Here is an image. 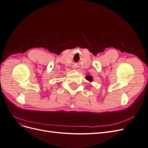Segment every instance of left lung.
Wrapping results in <instances>:
<instances>
[{"label":"left lung","mask_w":148,"mask_h":148,"mask_svg":"<svg viewBox=\"0 0 148 148\" xmlns=\"http://www.w3.org/2000/svg\"><path fill=\"white\" fill-rule=\"evenodd\" d=\"M86 79L87 80H88V81H89V82H92V77H91V76H89V75L86 76Z\"/></svg>","instance_id":"obj_1"}]
</instances>
